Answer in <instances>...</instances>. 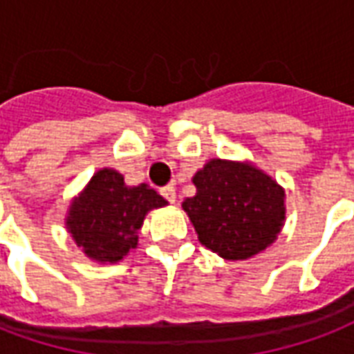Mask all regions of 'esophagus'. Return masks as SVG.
I'll use <instances>...</instances> for the list:
<instances>
[{
	"instance_id": "1",
	"label": "esophagus",
	"mask_w": 354,
	"mask_h": 354,
	"mask_svg": "<svg viewBox=\"0 0 354 354\" xmlns=\"http://www.w3.org/2000/svg\"><path fill=\"white\" fill-rule=\"evenodd\" d=\"M160 192H162V196L166 198L167 202H169V203H175V198H177V192H175V187H171V185H169V187H164V188H162Z\"/></svg>"
}]
</instances>
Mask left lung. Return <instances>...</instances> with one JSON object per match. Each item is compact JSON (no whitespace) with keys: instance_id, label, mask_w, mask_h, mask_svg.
<instances>
[{"instance_id":"obj_1","label":"left lung","mask_w":354,"mask_h":354,"mask_svg":"<svg viewBox=\"0 0 354 354\" xmlns=\"http://www.w3.org/2000/svg\"><path fill=\"white\" fill-rule=\"evenodd\" d=\"M196 196L183 202L200 243L226 260L259 254L285 223V190L247 162L213 158L192 177Z\"/></svg>"}]
</instances>
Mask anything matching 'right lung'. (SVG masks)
I'll list each match as a JSON object with an SVG mask.
<instances>
[{"label": "right lung", "instance_id": "add662e5", "mask_svg": "<svg viewBox=\"0 0 354 354\" xmlns=\"http://www.w3.org/2000/svg\"><path fill=\"white\" fill-rule=\"evenodd\" d=\"M167 205L149 185L126 187L124 177L103 167L69 205V234L95 262H118L138 247V232L151 209Z\"/></svg>", "mask_w": 354, "mask_h": 354}]
</instances>
